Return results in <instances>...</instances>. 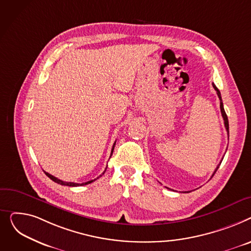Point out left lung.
I'll return each mask as SVG.
<instances>
[{"label":"left lung","instance_id":"1","mask_svg":"<svg viewBox=\"0 0 251 251\" xmlns=\"http://www.w3.org/2000/svg\"><path fill=\"white\" fill-rule=\"evenodd\" d=\"M213 87H214V89L216 90V92H217V95H218V97H219V99H220V108H221V113H222L223 120H224V125H225L226 130H227V132H228V136H229V122H228V117H227V114H226V112H225V110H224L223 102H222V97H221V93H220L219 89H218V88L216 87V85H215L214 83H213ZM221 162H222V161H221ZM221 162H220V164H221ZM220 164L217 166V168L215 169V171H214V173H213V175H212V176H214V174H215V173H216V171L218 170V168H219Z\"/></svg>","mask_w":251,"mask_h":251}]
</instances>
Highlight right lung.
<instances>
[{"mask_svg": "<svg viewBox=\"0 0 251 251\" xmlns=\"http://www.w3.org/2000/svg\"><path fill=\"white\" fill-rule=\"evenodd\" d=\"M114 146H115V143L113 144V146H112V149H111V154H110V157H111V155H112V153H113V149H114ZM107 168V167H106ZM105 171H106V169L103 171V173L102 174H104L105 173ZM44 173H46L49 177L52 180V181H54V182H56V183H58V184H62V185H67V186H79V185H86V184H89V183H91V182H93L94 180H96L97 178H99L100 176H102V174L99 176V177H97L96 179H94V180H89V181H87V182H84V183H75V182H66V181H63V180H61V179H58V178H56V177H54V176H52V175H50V173H48V172H46L44 171Z\"/></svg>", "mask_w": 251, "mask_h": 251, "instance_id": "add662e5", "label": "right lung"}]
</instances>
